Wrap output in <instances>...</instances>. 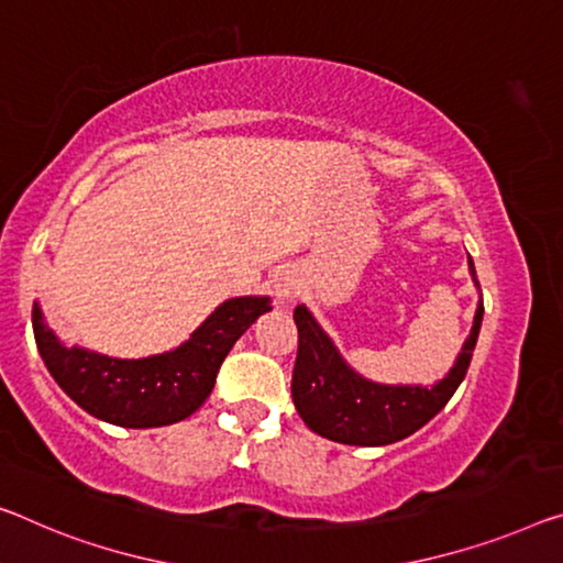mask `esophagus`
Masks as SVG:
<instances>
[{"instance_id":"obj_1","label":"esophagus","mask_w":563,"mask_h":563,"mask_svg":"<svg viewBox=\"0 0 563 563\" xmlns=\"http://www.w3.org/2000/svg\"><path fill=\"white\" fill-rule=\"evenodd\" d=\"M297 279H294V274L284 272L276 276L274 282V297L279 305H289V301H294V297H297Z\"/></svg>"}]
</instances>
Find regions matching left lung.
<instances>
[{
  "mask_svg": "<svg viewBox=\"0 0 563 563\" xmlns=\"http://www.w3.org/2000/svg\"><path fill=\"white\" fill-rule=\"evenodd\" d=\"M468 272L481 291L471 256ZM294 322L299 330V350L291 375V397L299 418L309 430L334 443L375 448L412 435L445 408L471 367L483 322V301H478L471 334L457 352L455 365L430 387L385 385L362 377L305 305L294 309Z\"/></svg>",
  "mask_w": 563,
  "mask_h": 563,
  "instance_id": "left-lung-1",
  "label": "left lung"
}]
</instances>
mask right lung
<instances>
[{"instance_id": "right-lung-1", "label": "right lung", "mask_w": 563, "mask_h": 563, "mask_svg": "<svg viewBox=\"0 0 563 563\" xmlns=\"http://www.w3.org/2000/svg\"><path fill=\"white\" fill-rule=\"evenodd\" d=\"M266 311L269 297L227 299L176 350L141 360L67 347L47 327L40 301L32 307V330L49 375L85 412L120 428H163L201 408L221 362Z\"/></svg>"}]
</instances>
